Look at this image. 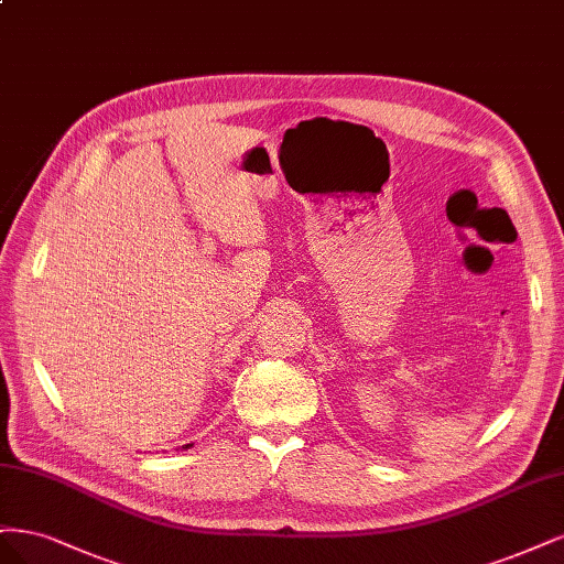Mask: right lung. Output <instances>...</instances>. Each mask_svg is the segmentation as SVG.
I'll return each instance as SVG.
<instances>
[{
    "label": "right lung",
    "mask_w": 564,
    "mask_h": 564,
    "mask_svg": "<svg viewBox=\"0 0 564 564\" xmlns=\"http://www.w3.org/2000/svg\"><path fill=\"white\" fill-rule=\"evenodd\" d=\"M183 447H185V449H187V447H192V445H183Z\"/></svg>",
    "instance_id": "obj_1"
}]
</instances>
